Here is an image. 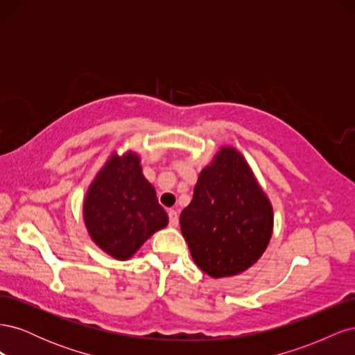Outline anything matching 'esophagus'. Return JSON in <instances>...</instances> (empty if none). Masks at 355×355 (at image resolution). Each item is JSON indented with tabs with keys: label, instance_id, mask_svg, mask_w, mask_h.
Segmentation results:
<instances>
[{
	"label": "esophagus",
	"instance_id": "esophagus-1",
	"mask_svg": "<svg viewBox=\"0 0 355 355\" xmlns=\"http://www.w3.org/2000/svg\"><path fill=\"white\" fill-rule=\"evenodd\" d=\"M168 223H170V227H173V228L178 227L179 219H178V211L176 210H170L168 211Z\"/></svg>",
	"mask_w": 355,
	"mask_h": 355
}]
</instances>
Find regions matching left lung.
<instances>
[{
    "instance_id": "1",
    "label": "left lung",
    "mask_w": 355,
    "mask_h": 355,
    "mask_svg": "<svg viewBox=\"0 0 355 355\" xmlns=\"http://www.w3.org/2000/svg\"><path fill=\"white\" fill-rule=\"evenodd\" d=\"M179 222L197 266L220 278L257 262L271 240L274 214L244 157L223 146L201 170Z\"/></svg>"
}]
</instances>
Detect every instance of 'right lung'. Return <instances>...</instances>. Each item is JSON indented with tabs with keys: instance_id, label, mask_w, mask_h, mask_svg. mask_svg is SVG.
<instances>
[{
	"instance_id": "right-lung-1",
	"label": "right lung",
	"mask_w": 355,
	"mask_h": 355,
	"mask_svg": "<svg viewBox=\"0 0 355 355\" xmlns=\"http://www.w3.org/2000/svg\"><path fill=\"white\" fill-rule=\"evenodd\" d=\"M90 239L118 261L132 257L154 232L168 223L154 187L142 175L135 153L112 154L84 200Z\"/></svg>"
}]
</instances>
